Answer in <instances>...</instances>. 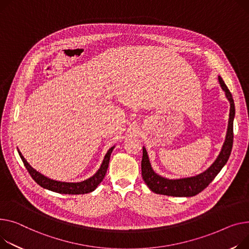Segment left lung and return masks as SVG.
<instances>
[{
	"mask_svg": "<svg viewBox=\"0 0 249 249\" xmlns=\"http://www.w3.org/2000/svg\"><path fill=\"white\" fill-rule=\"evenodd\" d=\"M218 80L222 90L225 92L227 100L230 103L226 137L218 157L212 163V165L207 170L196 176L180 179H168L162 177L154 172V170L151 167V163L149 161L146 148L143 147V156L141 161L142 177L149 189L152 190L154 193L176 197L194 196L204 190L226 164L233 145V120L235 116V107L232 95H231L230 91L225 85L224 81L220 76H218Z\"/></svg>",
	"mask_w": 249,
	"mask_h": 249,
	"instance_id": "1",
	"label": "left lung"
}]
</instances>
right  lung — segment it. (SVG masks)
I'll return each instance as SVG.
<instances>
[{
  "label": "right lung",
  "mask_w": 249,
  "mask_h": 249,
  "mask_svg": "<svg viewBox=\"0 0 249 249\" xmlns=\"http://www.w3.org/2000/svg\"><path fill=\"white\" fill-rule=\"evenodd\" d=\"M114 148H115V146L111 147L107 151V153L103 159V162L101 164V166L98 169V171L90 178H88L84 181H81V182H61V181L50 179L33 168L31 165L27 162V160L24 158L22 153L19 151V149H18V152H19V155L25 165V167L29 171L30 175L32 176L33 179L35 180V182H37V184H39L41 187L57 192V193H61V194H85V193L94 191L97 188V186L100 184L102 180L104 179L105 174L108 169L110 156H111V153H112Z\"/></svg>",
  "instance_id": "1"
}]
</instances>
